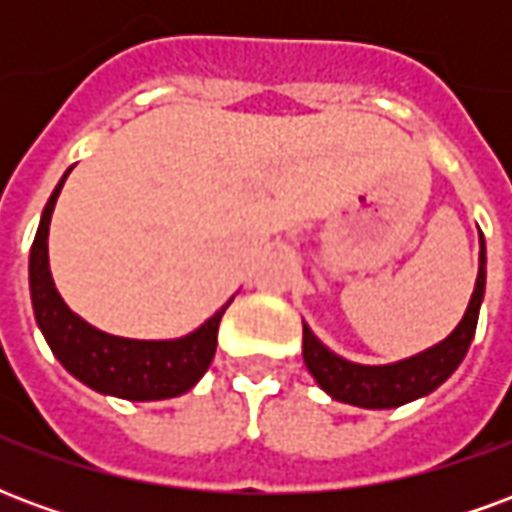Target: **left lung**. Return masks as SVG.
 <instances>
[{
	"label": "left lung",
	"instance_id": "1",
	"mask_svg": "<svg viewBox=\"0 0 512 512\" xmlns=\"http://www.w3.org/2000/svg\"><path fill=\"white\" fill-rule=\"evenodd\" d=\"M483 296L485 241L483 233H480V268H477L472 299H469V307L463 312L461 323L441 343L430 345L422 354L392 362V365H359V362H348L343 356L329 351L315 337L310 326L304 323V340H301L304 343L301 345L304 365H307V370H310L323 392L332 395L334 400H340V403H351V406L359 408L406 406L411 400L439 389L458 370L474 340Z\"/></svg>",
	"mask_w": 512,
	"mask_h": 512
}]
</instances>
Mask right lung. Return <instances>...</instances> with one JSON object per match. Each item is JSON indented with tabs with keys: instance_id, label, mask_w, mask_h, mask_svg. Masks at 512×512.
Returning a JSON list of instances; mask_svg holds the SVG:
<instances>
[{
	"instance_id": "right-lung-1",
	"label": "right lung",
	"mask_w": 512,
	"mask_h": 512,
	"mask_svg": "<svg viewBox=\"0 0 512 512\" xmlns=\"http://www.w3.org/2000/svg\"><path fill=\"white\" fill-rule=\"evenodd\" d=\"M71 169L62 175L57 189L40 216L38 233L29 252V296L38 329L60 359V365L101 395L123 400H167L189 392L197 384L216 354V334L224 310H216L200 329L175 337V340H131L95 329L79 318L62 301L49 268V224L62 183Z\"/></svg>"
}]
</instances>
